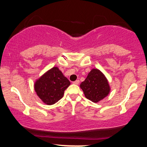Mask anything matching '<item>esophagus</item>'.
Returning <instances> with one entry per match:
<instances>
[{
    "label": "esophagus",
    "instance_id": "1",
    "mask_svg": "<svg viewBox=\"0 0 147 147\" xmlns=\"http://www.w3.org/2000/svg\"><path fill=\"white\" fill-rule=\"evenodd\" d=\"M73 84H76V85H78V84H80V81H79V80H76V81L73 82Z\"/></svg>",
    "mask_w": 147,
    "mask_h": 147
}]
</instances>
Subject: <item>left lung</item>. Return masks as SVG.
I'll list each match as a JSON object with an SVG mask.
<instances>
[{
  "mask_svg": "<svg viewBox=\"0 0 147 147\" xmlns=\"http://www.w3.org/2000/svg\"><path fill=\"white\" fill-rule=\"evenodd\" d=\"M80 88L86 98L94 103L103 100L110 92L107 78L98 69H92L90 71L86 80L80 84Z\"/></svg>",
  "mask_w": 147,
  "mask_h": 147,
  "instance_id": "left-lung-1",
  "label": "left lung"
}]
</instances>
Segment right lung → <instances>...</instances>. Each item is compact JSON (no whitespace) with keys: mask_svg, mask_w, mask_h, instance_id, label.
<instances>
[{"mask_svg":"<svg viewBox=\"0 0 147 147\" xmlns=\"http://www.w3.org/2000/svg\"><path fill=\"white\" fill-rule=\"evenodd\" d=\"M70 82L57 67H53L37 79L34 84L37 95L47 105H52L62 98Z\"/></svg>","mask_w":147,"mask_h":147,"instance_id":"1","label":"right lung"}]
</instances>
